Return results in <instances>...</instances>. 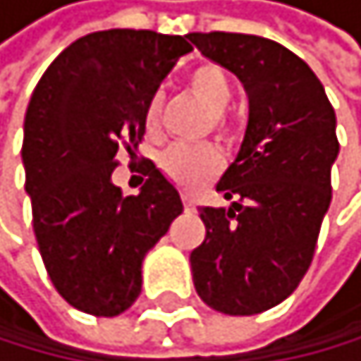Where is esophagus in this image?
I'll list each match as a JSON object with an SVG mask.
<instances>
[{"instance_id":"1","label":"esophagus","mask_w":361,"mask_h":361,"mask_svg":"<svg viewBox=\"0 0 361 361\" xmlns=\"http://www.w3.org/2000/svg\"><path fill=\"white\" fill-rule=\"evenodd\" d=\"M183 205H185V210H194V201L190 199V196H188V194H185V196H183Z\"/></svg>"}]
</instances>
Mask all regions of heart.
<instances>
[{"instance_id":"obj_1","label":"heart","mask_w":361,"mask_h":361,"mask_svg":"<svg viewBox=\"0 0 361 361\" xmlns=\"http://www.w3.org/2000/svg\"><path fill=\"white\" fill-rule=\"evenodd\" d=\"M190 87L196 92V97L203 99V104L208 106L214 115H224L233 104V83L228 74L216 65H201L196 67L190 76ZM162 117V99L153 97L147 104L145 121L149 130H158ZM216 124H224L221 117H216ZM221 167L219 151L210 145L190 147V145H171L160 156V169L165 171V176L171 178L176 185L185 190H196L203 185L210 176H214Z\"/></svg>"}]
</instances>
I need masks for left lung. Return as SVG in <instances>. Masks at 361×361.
Wrapping results in <instances>:
<instances>
[{
    "instance_id": "1",
    "label": "left lung",
    "mask_w": 361,
    "mask_h": 361,
    "mask_svg": "<svg viewBox=\"0 0 361 361\" xmlns=\"http://www.w3.org/2000/svg\"><path fill=\"white\" fill-rule=\"evenodd\" d=\"M212 63L248 94V124L216 192L228 208H201L205 240L190 253L194 289L233 317L274 307L310 269L330 208L337 117L305 61L287 47L246 33H190Z\"/></svg>"
}]
</instances>
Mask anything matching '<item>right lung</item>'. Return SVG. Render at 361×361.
Listing matches in <instances>:
<instances>
[{
  "label": "right lung",
  "instance_id": "add662e5",
  "mask_svg": "<svg viewBox=\"0 0 361 361\" xmlns=\"http://www.w3.org/2000/svg\"><path fill=\"white\" fill-rule=\"evenodd\" d=\"M188 35L108 29L72 42L47 67L24 117V190L47 274L72 307L117 317L142 291V262L183 212L151 160L137 196L113 183L117 151L145 137L147 104L190 54Z\"/></svg>",
  "mask_w": 361,
  "mask_h": 361
}]
</instances>
